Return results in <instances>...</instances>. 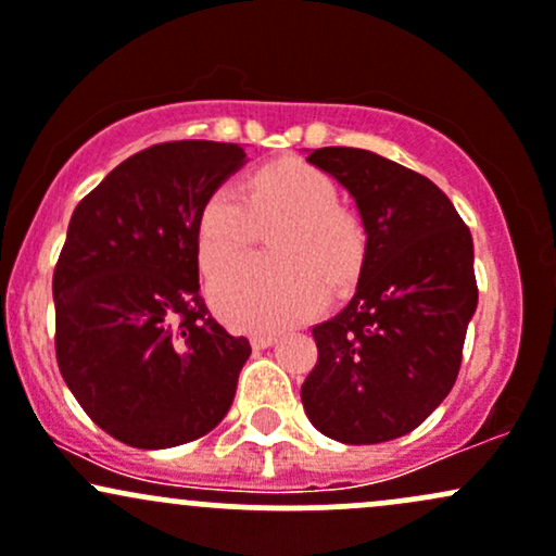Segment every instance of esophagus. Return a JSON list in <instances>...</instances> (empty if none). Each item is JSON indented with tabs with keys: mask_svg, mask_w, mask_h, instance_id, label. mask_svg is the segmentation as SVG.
Instances as JSON below:
<instances>
[{
	"mask_svg": "<svg viewBox=\"0 0 556 556\" xmlns=\"http://www.w3.org/2000/svg\"><path fill=\"white\" fill-rule=\"evenodd\" d=\"M276 333H254L252 336V346L254 349H267V346H273L276 344Z\"/></svg>",
	"mask_w": 556,
	"mask_h": 556,
	"instance_id": "obj_1",
	"label": "esophagus"
}]
</instances>
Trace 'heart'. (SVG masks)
Masks as SVG:
<instances>
[{"instance_id": "obj_1", "label": "heart", "mask_w": 556, "mask_h": 556, "mask_svg": "<svg viewBox=\"0 0 556 556\" xmlns=\"http://www.w3.org/2000/svg\"><path fill=\"white\" fill-rule=\"evenodd\" d=\"M276 257H252L220 273L210 296L220 317L241 330H273L304 320L326 302L323 280L344 283L359 270L365 233L339 204V186L320 167L280 160L236 186L212 191L199 212L197 247L204 273L239 260L262 228Z\"/></svg>"}]
</instances>
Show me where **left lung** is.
Here are the masks:
<instances>
[{"instance_id":"left-lung-1","label":"left lung","mask_w":556,"mask_h":556,"mask_svg":"<svg viewBox=\"0 0 556 556\" xmlns=\"http://www.w3.org/2000/svg\"><path fill=\"white\" fill-rule=\"evenodd\" d=\"M307 162L354 197L367 241L352 302L312 328L304 413L341 444H380L420 426L457 380L478 307L472 236L444 191L399 162L352 147Z\"/></svg>"}]
</instances>
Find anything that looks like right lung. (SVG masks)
Segmentation results:
<instances>
[{
    "label": "right lung",
    "mask_w": 556,
    "mask_h": 556,
    "mask_svg": "<svg viewBox=\"0 0 556 556\" xmlns=\"http://www.w3.org/2000/svg\"><path fill=\"white\" fill-rule=\"evenodd\" d=\"M247 162L239 143L167 141L78 202L52 278L67 389L112 439L167 448L228 415L252 346L199 294V212Z\"/></svg>",
    "instance_id": "add662e5"
}]
</instances>
